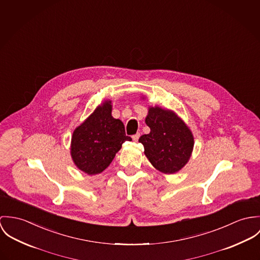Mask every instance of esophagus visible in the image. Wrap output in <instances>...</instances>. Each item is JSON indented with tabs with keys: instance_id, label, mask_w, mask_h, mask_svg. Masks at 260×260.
Segmentation results:
<instances>
[{
	"instance_id": "esophagus-1",
	"label": "esophagus",
	"mask_w": 260,
	"mask_h": 260,
	"mask_svg": "<svg viewBox=\"0 0 260 260\" xmlns=\"http://www.w3.org/2000/svg\"><path fill=\"white\" fill-rule=\"evenodd\" d=\"M140 137H141V134H140V133H138V134H136V135H134V136H133V140H134L135 142H138V141H139V139H140Z\"/></svg>"
}]
</instances>
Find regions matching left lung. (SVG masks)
Returning a JSON list of instances; mask_svg holds the SVG:
<instances>
[{"label":"left lung","mask_w":260,"mask_h":260,"mask_svg":"<svg viewBox=\"0 0 260 260\" xmlns=\"http://www.w3.org/2000/svg\"><path fill=\"white\" fill-rule=\"evenodd\" d=\"M145 123L150 133L140 138L144 154L159 172L174 173L188 161L193 137L186 124L174 113L158 107L149 108Z\"/></svg>","instance_id":"left-lung-1"}]
</instances>
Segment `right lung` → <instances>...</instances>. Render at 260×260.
I'll use <instances>...</instances> for the list:
<instances>
[{
  "label": "right lung",
  "instance_id": "add662e5",
  "mask_svg": "<svg viewBox=\"0 0 260 260\" xmlns=\"http://www.w3.org/2000/svg\"><path fill=\"white\" fill-rule=\"evenodd\" d=\"M111 104L107 102L98 108L73 134V160L81 171L89 175L105 171L121 144L132 141L125 135L122 121L112 116Z\"/></svg>",
  "mask_w": 260,
  "mask_h": 260
}]
</instances>
